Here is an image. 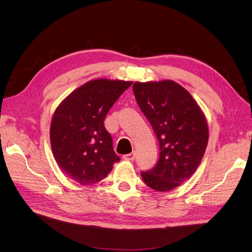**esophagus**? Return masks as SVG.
I'll use <instances>...</instances> for the list:
<instances>
[{"label": "esophagus", "instance_id": "1", "mask_svg": "<svg viewBox=\"0 0 252 252\" xmlns=\"http://www.w3.org/2000/svg\"><path fill=\"white\" fill-rule=\"evenodd\" d=\"M124 159L125 160H128V161H133L135 159V153L132 152V153H129V154H126V155L124 156Z\"/></svg>", "mask_w": 252, "mask_h": 252}]
</instances>
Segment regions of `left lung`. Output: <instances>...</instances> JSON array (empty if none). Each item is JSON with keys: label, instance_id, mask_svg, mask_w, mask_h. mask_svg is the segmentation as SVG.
<instances>
[{"label": "left lung", "instance_id": "8db88e82", "mask_svg": "<svg viewBox=\"0 0 252 252\" xmlns=\"http://www.w3.org/2000/svg\"><path fill=\"white\" fill-rule=\"evenodd\" d=\"M133 92L159 142V159L144 183L157 191H168L196 172L208 142V127L198 103L173 80L135 83Z\"/></svg>", "mask_w": 252, "mask_h": 252}]
</instances>
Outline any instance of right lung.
<instances>
[{"mask_svg":"<svg viewBox=\"0 0 252 252\" xmlns=\"http://www.w3.org/2000/svg\"><path fill=\"white\" fill-rule=\"evenodd\" d=\"M132 82L95 79L73 91L55 110L50 141L56 163L82 185L104 179L120 158L103 121Z\"/></svg>","mask_w":252,"mask_h":252,"instance_id":"1","label":"right lung"}]
</instances>
